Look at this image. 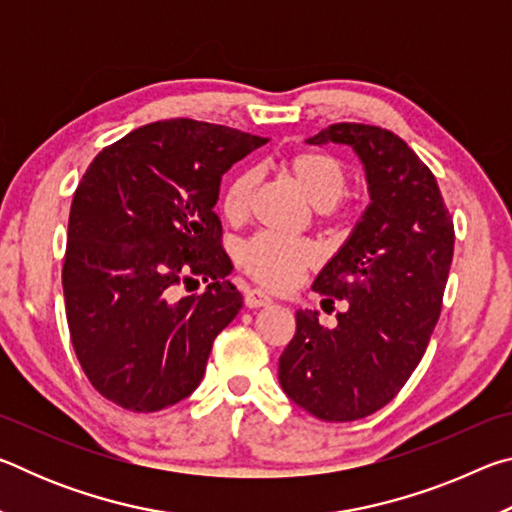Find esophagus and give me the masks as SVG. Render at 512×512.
Here are the masks:
<instances>
[{
  "mask_svg": "<svg viewBox=\"0 0 512 512\" xmlns=\"http://www.w3.org/2000/svg\"><path fill=\"white\" fill-rule=\"evenodd\" d=\"M244 302H246V307H248V309H257V307H266V305H271V298H268L264 291H259V289H250V291H246V293H244Z\"/></svg>",
  "mask_w": 512,
  "mask_h": 512,
  "instance_id": "34e87169",
  "label": "esophagus"
}]
</instances>
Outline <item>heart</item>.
Wrapping results in <instances>:
<instances>
[{
	"mask_svg": "<svg viewBox=\"0 0 512 512\" xmlns=\"http://www.w3.org/2000/svg\"><path fill=\"white\" fill-rule=\"evenodd\" d=\"M282 171L300 187V192L309 198V203L318 207L327 219H339L343 214V201L350 187V171L343 160L325 151H296L280 162ZM257 187L255 169H239L225 183L219 210L225 221L241 223L250 212L253 194ZM318 246L309 239H284L277 235L250 237L239 248L237 262L250 280L268 289H289L298 282V277L318 264Z\"/></svg>",
	"mask_w": 512,
	"mask_h": 512,
	"instance_id": "1",
	"label": "heart"
}]
</instances>
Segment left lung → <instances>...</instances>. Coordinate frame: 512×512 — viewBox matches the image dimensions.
<instances>
[{
    "instance_id": "1",
    "label": "left lung",
    "mask_w": 512,
    "mask_h": 512,
    "mask_svg": "<svg viewBox=\"0 0 512 512\" xmlns=\"http://www.w3.org/2000/svg\"><path fill=\"white\" fill-rule=\"evenodd\" d=\"M309 144H350L366 164L370 205L314 289L348 300L339 325L296 311L280 357V384L325 422L368 418L402 391L438 323L454 255V221L436 176L400 135L370 124H332Z\"/></svg>"
}]
</instances>
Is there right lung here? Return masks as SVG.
Listing matches in <instances>:
<instances>
[{"instance_id":"obj_1","label":"right lung","mask_w":512,"mask_h":512,"mask_svg":"<svg viewBox=\"0 0 512 512\" xmlns=\"http://www.w3.org/2000/svg\"><path fill=\"white\" fill-rule=\"evenodd\" d=\"M266 137L196 119L135 128L90 162L74 192L65 311L90 384L126 411L176 404L201 384L212 343L241 309L214 212L221 176ZM201 276V297L175 289Z\"/></svg>"}]
</instances>
